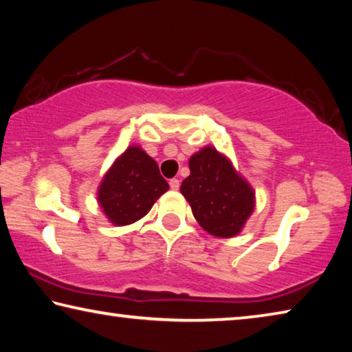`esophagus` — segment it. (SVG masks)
Instances as JSON below:
<instances>
[{
    "label": "esophagus",
    "mask_w": 352,
    "mask_h": 352,
    "mask_svg": "<svg viewBox=\"0 0 352 352\" xmlns=\"http://www.w3.org/2000/svg\"><path fill=\"white\" fill-rule=\"evenodd\" d=\"M169 186H170V189L177 190L178 188H180V180H177V178H172V180L169 182Z\"/></svg>",
    "instance_id": "34e87169"
}]
</instances>
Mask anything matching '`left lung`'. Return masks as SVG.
I'll return each mask as SVG.
<instances>
[{"instance_id":"8db88e82","label":"left lung","mask_w":352,"mask_h":352,"mask_svg":"<svg viewBox=\"0 0 352 352\" xmlns=\"http://www.w3.org/2000/svg\"><path fill=\"white\" fill-rule=\"evenodd\" d=\"M190 174L180 192L199 225L216 237H234L242 231L256 205V195L228 157L206 146L189 158Z\"/></svg>"}]
</instances>
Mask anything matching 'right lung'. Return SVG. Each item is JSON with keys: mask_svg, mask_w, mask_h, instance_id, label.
I'll return each mask as SVG.
<instances>
[{"mask_svg": "<svg viewBox=\"0 0 352 352\" xmlns=\"http://www.w3.org/2000/svg\"><path fill=\"white\" fill-rule=\"evenodd\" d=\"M169 189L153 158L140 146H129L105 172L98 188V204L110 223H135Z\"/></svg>", "mask_w": 352, "mask_h": 352, "instance_id": "obj_1", "label": "right lung"}]
</instances>
